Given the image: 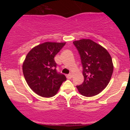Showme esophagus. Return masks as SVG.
Masks as SVG:
<instances>
[{"label":"esophagus","instance_id":"obj_1","mask_svg":"<svg viewBox=\"0 0 130 130\" xmlns=\"http://www.w3.org/2000/svg\"><path fill=\"white\" fill-rule=\"evenodd\" d=\"M72 77V73H69V74L67 75V78L68 79H71Z\"/></svg>","mask_w":130,"mask_h":130}]
</instances>
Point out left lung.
I'll return each instance as SVG.
<instances>
[{
    "label": "left lung",
    "mask_w": 130,
    "mask_h": 130,
    "mask_svg": "<svg viewBox=\"0 0 130 130\" xmlns=\"http://www.w3.org/2000/svg\"><path fill=\"white\" fill-rule=\"evenodd\" d=\"M83 67L84 81L77 86L80 94L92 97L107 87L113 72V63L109 52L100 44L89 39L74 41Z\"/></svg>",
    "instance_id": "8db88e82"
}]
</instances>
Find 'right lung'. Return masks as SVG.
Instances as JSON below:
<instances>
[{
	"label": "right lung",
	"mask_w": 130,
	"mask_h": 130,
	"mask_svg": "<svg viewBox=\"0 0 130 130\" xmlns=\"http://www.w3.org/2000/svg\"><path fill=\"white\" fill-rule=\"evenodd\" d=\"M65 43L45 42L34 47L26 55L23 64V74L28 86L38 95L54 96L67 80L63 74L57 72L54 60Z\"/></svg>",
	"instance_id": "right-lung-1"
}]
</instances>
